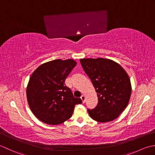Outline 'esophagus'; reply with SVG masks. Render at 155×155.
Wrapping results in <instances>:
<instances>
[{"label": "esophagus", "mask_w": 155, "mask_h": 155, "mask_svg": "<svg viewBox=\"0 0 155 155\" xmlns=\"http://www.w3.org/2000/svg\"><path fill=\"white\" fill-rule=\"evenodd\" d=\"M81 100L82 102H83V103H84L85 102H86V97H85V96L82 95V96H81Z\"/></svg>", "instance_id": "obj_1"}]
</instances>
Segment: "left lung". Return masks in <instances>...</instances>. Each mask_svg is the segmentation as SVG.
<instances>
[{"mask_svg": "<svg viewBox=\"0 0 155 155\" xmlns=\"http://www.w3.org/2000/svg\"><path fill=\"white\" fill-rule=\"evenodd\" d=\"M84 71L97 92L98 103L87 110L90 117L98 122H111L124 111L132 92L128 75L122 66L111 59H80Z\"/></svg>", "mask_w": 155, "mask_h": 155, "instance_id": "obj_1", "label": "left lung"}]
</instances>
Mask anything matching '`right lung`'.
I'll use <instances>...</instances> for the list:
<instances>
[{"instance_id":"obj_1","label":"right lung","mask_w":155,"mask_h":155,"mask_svg":"<svg viewBox=\"0 0 155 155\" xmlns=\"http://www.w3.org/2000/svg\"><path fill=\"white\" fill-rule=\"evenodd\" d=\"M76 65L74 59H55L41 64L31 75L27 98L31 110L39 120L50 125L62 124L71 118L75 106L82 103L65 84Z\"/></svg>"}]
</instances>
